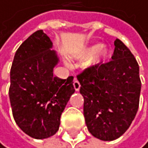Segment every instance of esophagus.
Returning a JSON list of instances; mask_svg holds the SVG:
<instances>
[{
	"instance_id": "esophagus-1",
	"label": "esophagus",
	"mask_w": 148,
	"mask_h": 148,
	"mask_svg": "<svg viewBox=\"0 0 148 148\" xmlns=\"http://www.w3.org/2000/svg\"><path fill=\"white\" fill-rule=\"evenodd\" d=\"M73 88H75V91H78L80 89V83L78 82V80H77L76 78L73 80Z\"/></svg>"
}]
</instances>
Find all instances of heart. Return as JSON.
<instances>
[{"instance_id": "b5f03b06", "label": "heart", "mask_w": 148, "mask_h": 148, "mask_svg": "<svg viewBox=\"0 0 148 148\" xmlns=\"http://www.w3.org/2000/svg\"><path fill=\"white\" fill-rule=\"evenodd\" d=\"M89 57L91 58L88 60V65L90 67H96L110 59L111 52L108 47H103L101 43H94L87 45L82 50L73 55V58L75 60H84Z\"/></svg>"}]
</instances>
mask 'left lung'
<instances>
[{"label": "left lung", "mask_w": 148, "mask_h": 148, "mask_svg": "<svg viewBox=\"0 0 148 148\" xmlns=\"http://www.w3.org/2000/svg\"><path fill=\"white\" fill-rule=\"evenodd\" d=\"M112 60L77 75L84 97L88 132L103 141L120 137L131 126L139 107V65L130 49L116 39Z\"/></svg>", "instance_id": "left-lung-1"}]
</instances>
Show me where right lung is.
<instances>
[{"mask_svg": "<svg viewBox=\"0 0 148 148\" xmlns=\"http://www.w3.org/2000/svg\"><path fill=\"white\" fill-rule=\"evenodd\" d=\"M53 43L37 31L16 50L10 72L9 98L17 126L35 139L48 138L59 131L60 116L75 93L73 76L53 75L60 62Z\"/></svg>", "mask_w": 148, "mask_h": 148, "instance_id": "add662e5", "label": "right lung"}]
</instances>
